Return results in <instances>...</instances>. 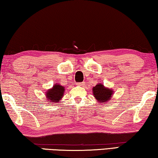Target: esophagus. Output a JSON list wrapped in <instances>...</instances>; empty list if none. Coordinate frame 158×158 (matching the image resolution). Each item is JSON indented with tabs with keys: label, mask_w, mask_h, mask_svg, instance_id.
Segmentation results:
<instances>
[{
	"label": "esophagus",
	"mask_w": 158,
	"mask_h": 158,
	"mask_svg": "<svg viewBox=\"0 0 158 158\" xmlns=\"http://www.w3.org/2000/svg\"><path fill=\"white\" fill-rule=\"evenodd\" d=\"M78 84H79L80 86H82V85H84V84H85V82H80V83H79Z\"/></svg>",
	"instance_id": "1"
}]
</instances>
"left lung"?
<instances>
[{
	"label": "left lung",
	"instance_id": "obj_1",
	"mask_svg": "<svg viewBox=\"0 0 158 158\" xmlns=\"http://www.w3.org/2000/svg\"><path fill=\"white\" fill-rule=\"evenodd\" d=\"M93 95L101 103L109 102L113 96V90L105 88L103 84H98L93 88Z\"/></svg>",
	"mask_w": 158,
	"mask_h": 158
}]
</instances>
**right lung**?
Wrapping results in <instances>:
<instances>
[{
	"label": "right lung",
	"mask_w": 158,
	"mask_h": 158,
	"mask_svg": "<svg viewBox=\"0 0 158 158\" xmlns=\"http://www.w3.org/2000/svg\"><path fill=\"white\" fill-rule=\"evenodd\" d=\"M64 88L60 84H56L53 86L52 89H49L46 93V96L49 101L54 102V103L60 102L61 98L64 94Z\"/></svg>",
	"instance_id": "obj_1"
}]
</instances>
